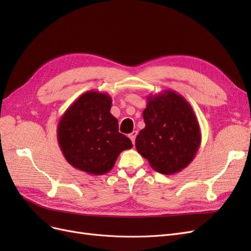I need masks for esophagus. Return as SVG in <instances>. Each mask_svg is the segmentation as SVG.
Returning a JSON list of instances; mask_svg holds the SVG:
<instances>
[{"label": "esophagus", "mask_w": 251, "mask_h": 251, "mask_svg": "<svg viewBox=\"0 0 251 251\" xmlns=\"http://www.w3.org/2000/svg\"><path fill=\"white\" fill-rule=\"evenodd\" d=\"M136 136H137V131H133L130 135H128V137H130V139L132 140L133 144L135 143V139H136Z\"/></svg>", "instance_id": "1"}]
</instances>
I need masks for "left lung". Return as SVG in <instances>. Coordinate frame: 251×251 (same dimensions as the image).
<instances>
[{
    "instance_id": "left-lung-1",
    "label": "left lung",
    "mask_w": 251,
    "mask_h": 251,
    "mask_svg": "<svg viewBox=\"0 0 251 251\" xmlns=\"http://www.w3.org/2000/svg\"><path fill=\"white\" fill-rule=\"evenodd\" d=\"M146 127L136 137L138 153L163 175L179 173L191 163L201 144V131L192 105L173 90L148 96Z\"/></svg>"
}]
</instances>
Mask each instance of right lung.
I'll return each instance as SVG.
<instances>
[{
    "label": "right lung",
    "instance_id": "obj_1",
    "mask_svg": "<svg viewBox=\"0 0 251 251\" xmlns=\"http://www.w3.org/2000/svg\"><path fill=\"white\" fill-rule=\"evenodd\" d=\"M111 107L110 95L88 91L60 117L58 144L74 169L104 175L113 169L121 151L133 148L130 138L118 132V120L110 113Z\"/></svg>",
    "mask_w": 251,
    "mask_h": 251
}]
</instances>
